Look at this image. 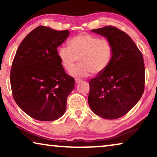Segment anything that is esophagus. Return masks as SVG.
<instances>
[{
  "instance_id": "1",
  "label": "esophagus",
  "mask_w": 157,
  "mask_h": 157,
  "mask_svg": "<svg viewBox=\"0 0 157 157\" xmlns=\"http://www.w3.org/2000/svg\"><path fill=\"white\" fill-rule=\"evenodd\" d=\"M82 79H75V82H76V84H78V83H79V82H82Z\"/></svg>"
}]
</instances>
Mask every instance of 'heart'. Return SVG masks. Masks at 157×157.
<instances>
[{
	"mask_svg": "<svg viewBox=\"0 0 157 157\" xmlns=\"http://www.w3.org/2000/svg\"><path fill=\"white\" fill-rule=\"evenodd\" d=\"M68 46L58 48V57L67 71L73 67L79 58L80 64L70 71V75L75 78L86 77L91 73L94 75L102 73L112 59L113 46L107 39L82 33L71 39Z\"/></svg>",
	"mask_w": 157,
	"mask_h": 157,
	"instance_id": "heart-1",
	"label": "heart"
}]
</instances>
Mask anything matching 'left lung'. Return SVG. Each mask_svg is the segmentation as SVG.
<instances>
[{
    "mask_svg": "<svg viewBox=\"0 0 157 157\" xmlns=\"http://www.w3.org/2000/svg\"><path fill=\"white\" fill-rule=\"evenodd\" d=\"M91 31L111 41L113 56L106 70L90 80L89 105L101 118H121L136 105L144 92L142 53L128 34L115 27Z\"/></svg>",
    "mask_w": 157,
    "mask_h": 157,
    "instance_id": "1",
    "label": "left lung"
}]
</instances>
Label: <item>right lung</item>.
Here are the masks:
<instances>
[{
  "mask_svg": "<svg viewBox=\"0 0 157 157\" xmlns=\"http://www.w3.org/2000/svg\"><path fill=\"white\" fill-rule=\"evenodd\" d=\"M68 35V30L39 26L25 37L16 52L10 72L13 97L36 120L56 121L65 113L75 82L65 73L57 47Z\"/></svg>",
  "mask_w": 157,
  "mask_h": 157,
  "instance_id": "1",
  "label": "right lung"
}]
</instances>
